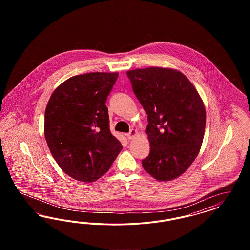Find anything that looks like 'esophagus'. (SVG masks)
I'll list each match as a JSON object with an SVG mask.
<instances>
[{
  "label": "esophagus",
  "mask_w": 250,
  "mask_h": 250,
  "mask_svg": "<svg viewBox=\"0 0 250 250\" xmlns=\"http://www.w3.org/2000/svg\"><path fill=\"white\" fill-rule=\"evenodd\" d=\"M137 134H138V131L136 130V129H131L130 132L126 135V136H127V139H128V140L135 139V137L137 136Z\"/></svg>",
  "instance_id": "obj_1"
}]
</instances>
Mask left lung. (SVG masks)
<instances>
[{"instance_id":"1","label":"left lung","mask_w":250,"mask_h":250,"mask_svg":"<svg viewBox=\"0 0 250 250\" xmlns=\"http://www.w3.org/2000/svg\"><path fill=\"white\" fill-rule=\"evenodd\" d=\"M132 89L147 113L150 154L143 168L158 181L182 175L202 146L206 113L202 98L180 71L148 67L126 72Z\"/></svg>"}]
</instances>
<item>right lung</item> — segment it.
I'll return each instance as SVG.
<instances>
[{
	"mask_svg": "<svg viewBox=\"0 0 250 250\" xmlns=\"http://www.w3.org/2000/svg\"><path fill=\"white\" fill-rule=\"evenodd\" d=\"M118 73H87L58 86L45 111V138L61 168L82 182L104 175L123 146L110 133L106 106Z\"/></svg>",
	"mask_w": 250,
	"mask_h": 250,
	"instance_id": "obj_1",
	"label": "right lung"
}]
</instances>
